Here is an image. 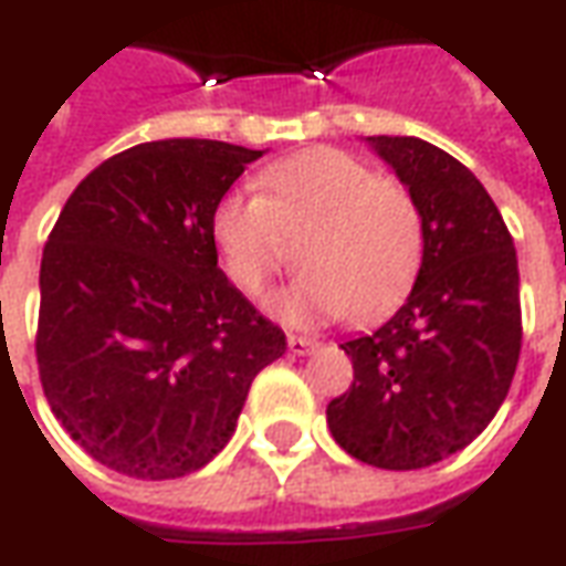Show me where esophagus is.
Segmentation results:
<instances>
[{
	"instance_id": "1",
	"label": "esophagus",
	"mask_w": 566,
	"mask_h": 566,
	"mask_svg": "<svg viewBox=\"0 0 566 566\" xmlns=\"http://www.w3.org/2000/svg\"><path fill=\"white\" fill-rule=\"evenodd\" d=\"M287 348H291V355L303 357L318 348V339H315V336H294V333H291V336H287Z\"/></svg>"
}]
</instances>
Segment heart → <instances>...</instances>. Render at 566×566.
Returning a JSON list of instances; mask_svg holds the SVG:
<instances>
[{"label": "heart", "instance_id": "1", "mask_svg": "<svg viewBox=\"0 0 566 566\" xmlns=\"http://www.w3.org/2000/svg\"><path fill=\"white\" fill-rule=\"evenodd\" d=\"M211 230L227 270L260 296L282 270L303 272L270 300L287 324L376 318L409 291L424 258V218L394 178L339 148L300 150L258 175V197L230 193Z\"/></svg>", "mask_w": 566, "mask_h": 566}]
</instances>
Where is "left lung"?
Masks as SVG:
<instances>
[{
    "instance_id": "obj_1",
    "label": "left lung",
    "mask_w": 566,
    "mask_h": 566,
    "mask_svg": "<svg viewBox=\"0 0 566 566\" xmlns=\"http://www.w3.org/2000/svg\"><path fill=\"white\" fill-rule=\"evenodd\" d=\"M416 197L424 258L379 331L343 343L352 388L327 406L333 439L381 470L467 449L497 416L522 352L518 260L494 199L463 163L416 136H369Z\"/></svg>"
}]
</instances>
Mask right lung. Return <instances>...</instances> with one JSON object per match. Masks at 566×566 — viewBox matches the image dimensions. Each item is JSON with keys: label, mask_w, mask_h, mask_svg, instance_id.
I'll list each match as a JSON object with an SVG mask.
<instances>
[{"label": "right lung", "mask_w": 566, "mask_h": 566, "mask_svg": "<svg viewBox=\"0 0 566 566\" xmlns=\"http://www.w3.org/2000/svg\"><path fill=\"white\" fill-rule=\"evenodd\" d=\"M263 150L145 142L99 163L42 254L35 357L51 412L133 479H178L230 442L284 333L218 270L211 218Z\"/></svg>", "instance_id": "1"}]
</instances>
